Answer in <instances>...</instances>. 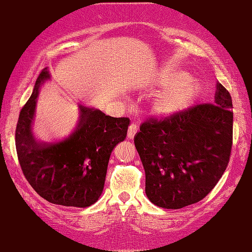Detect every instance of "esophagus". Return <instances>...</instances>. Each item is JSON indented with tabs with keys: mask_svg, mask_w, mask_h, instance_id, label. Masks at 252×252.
I'll return each mask as SVG.
<instances>
[{
	"mask_svg": "<svg viewBox=\"0 0 252 252\" xmlns=\"http://www.w3.org/2000/svg\"><path fill=\"white\" fill-rule=\"evenodd\" d=\"M138 130H139L138 126L135 125V123H132V125H131V126H129V131H127V138H129V139H133L134 135L137 134Z\"/></svg>",
	"mask_w": 252,
	"mask_h": 252,
	"instance_id": "esophagus-1",
	"label": "esophagus"
}]
</instances>
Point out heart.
<instances>
[{
    "instance_id": "b5f03b06",
    "label": "heart",
    "mask_w": 252,
    "mask_h": 252,
    "mask_svg": "<svg viewBox=\"0 0 252 252\" xmlns=\"http://www.w3.org/2000/svg\"><path fill=\"white\" fill-rule=\"evenodd\" d=\"M150 85L159 89L149 104V113L157 119H171L184 113L193 105L202 89L197 77L176 63H167L156 70Z\"/></svg>"
}]
</instances>
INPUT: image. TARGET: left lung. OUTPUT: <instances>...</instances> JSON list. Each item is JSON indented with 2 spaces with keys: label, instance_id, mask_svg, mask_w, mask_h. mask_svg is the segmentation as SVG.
<instances>
[{
  "label": "left lung",
  "instance_id": "1",
  "mask_svg": "<svg viewBox=\"0 0 252 252\" xmlns=\"http://www.w3.org/2000/svg\"><path fill=\"white\" fill-rule=\"evenodd\" d=\"M232 98L217 83L214 104H199L171 119H150L134 145L146 171V194L159 207L178 210L204 198L229 163Z\"/></svg>",
  "mask_w": 252,
  "mask_h": 252
}]
</instances>
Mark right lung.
<instances>
[{"mask_svg": "<svg viewBox=\"0 0 252 252\" xmlns=\"http://www.w3.org/2000/svg\"><path fill=\"white\" fill-rule=\"evenodd\" d=\"M48 79L49 69L45 68L20 112L15 130L20 166L27 181L46 201L63 206H91L101 196L111 153L126 139L130 120L79 105L77 126L68 137L39 141L32 126L39 90Z\"/></svg>", "mask_w": 252, "mask_h": 252, "instance_id": "add662e5", "label": "right lung"}]
</instances>
